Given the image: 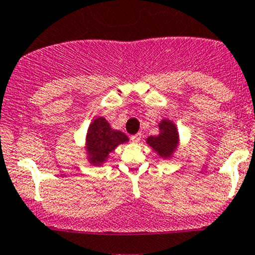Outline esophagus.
Returning a JSON list of instances; mask_svg holds the SVG:
<instances>
[{
	"label": "esophagus",
	"mask_w": 255,
	"mask_h": 255,
	"mask_svg": "<svg viewBox=\"0 0 255 255\" xmlns=\"http://www.w3.org/2000/svg\"><path fill=\"white\" fill-rule=\"evenodd\" d=\"M140 139H141V134H140V133H137V134H135V135L130 136V140L133 142H139Z\"/></svg>",
	"instance_id": "34e87169"
}]
</instances>
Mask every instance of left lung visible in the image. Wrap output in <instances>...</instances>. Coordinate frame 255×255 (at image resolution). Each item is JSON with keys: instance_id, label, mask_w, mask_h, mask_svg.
Segmentation results:
<instances>
[{"instance_id": "left-lung-1", "label": "left lung", "mask_w": 255, "mask_h": 255, "mask_svg": "<svg viewBox=\"0 0 255 255\" xmlns=\"http://www.w3.org/2000/svg\"><path fill=\"white\" fill-rule=\"evenodd\" d=\"M147 145H150L158 156L162 158H170L178 145V131L174 122L169 120H162L159 122V134L154 136H148L146 139Z\"/></svg>"}]
</instances>
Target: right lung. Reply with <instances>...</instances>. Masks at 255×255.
<instances>
[{
  "instance_id": "obj_1",
  "label": "right lung",
  "mask_w": 255,
  "mask_h": 255,
  "mask_svg": "<svg viewBox=\"0 0 255 255\" xmlns=\"http://www.w3.org/2000/svg\"><path fill=\"white\" fill-rule=\"evenodd\" d=\"M128 141V136L120 130L110 127L109 122L99 116L90 125L86 134L87 160L91 164L99 166L107 162L111 153L119 145Z\"/></svg>"
}]
</instances>
